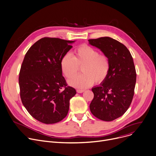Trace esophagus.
Masks as SVG:
<instances>
[{"label": "esophagus", "mask_w": 156, "mask_h": 156, "mask_svg": "<svg viewBox=\"0 0 156 156\" xmlns=\"http://www.w3.org/2000/svg\"><path fill=\"white\" fill-rule=\"evenodd\" d=\"M76 91H77V93H80L84 92V91H85V90H84V89H77V90H76Z\"/></svg>", "instance_id": "1"}]
</instances>
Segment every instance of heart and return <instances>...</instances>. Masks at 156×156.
<instances>
[{
  "label": "heart",
  "instance_id": "1",
  "mask_svg": "<svg viewBox=\"0 0 156 156\" xmlns=\"http://www.w3.org/2000/svg\"><path fill=\"white\" fill-rule=\"evenodd\" d=\"M60 66L62 73L68 79L75 77L79 66H82L83 73L68 81L71 86L77 88L88 87L95 81L97 83H102L107 78L110 69L108 58L87 44L77 48L73 56L66 53L61 59Z\"/></svg>",
  "mask_w": 156,
  "mask_h": 156
}]
</instances>
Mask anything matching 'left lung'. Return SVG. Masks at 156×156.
Returning a JSON list of instances; mask_svg holds the SVG:
<instances>
[{
	"mask_svg": "<svg viewBox=\"0 0 156 156\" xmlns=\"http://www.w3.org/2000/svg\"><path fill=\"white\" fill-rule=\"evenodd\" d=\"M88 41L108 58L110 64L106 80L91 89L94 97L90 109L98 119L112 121L125 113L133 99L136 82L133 58L125 45L111 37H102Z\"/></svg>",
	"mask_w": 156,
	"mask_h": 156,
	"instance_id": "obj_1",
	"label": "left lung"
}]
</instances>
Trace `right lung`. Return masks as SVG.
Instances as JSON below:
<instances>
[{
  "instance_id": "1",
  "label": "right lung",
  "mask_w": 156,
  "mask_h": 156,
  "mask_svg": "<svg viewBox=\"0 0 156 156\" xmlns=\"http://www.w3.org/2000/svg\"><path fill=\"white\" fill-rule=\"evenodd\" d=\"M75 41L55 37L38 40L26 53L19 84L23 105L30 115L46 123H55L68 114L69 100L76 93L62 75L61 59Z\"/></svg>"
}]
</instances>
